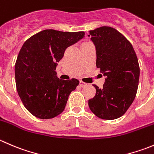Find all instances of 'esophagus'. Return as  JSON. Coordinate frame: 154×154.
Here are the masks:
<instances>
[{
  "instance_id": "obj_1",
  "label": "esophagus",
  "mask_w": 154,
  "mask_h": 154,
  "mask_svg": "<svg viewBox=\"0 0 154 154\" xmlns=\"http://www.w3.org/2000/svg\"><path fill=\"white\" fill-rule=\"evenodd\" d=\"M79 85H80V87H84L86 86V83H84V82H83L82 80H80V83H79Z\"/></svg>"
}]
</instances>
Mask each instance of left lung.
<instances>
[{
	"label": "left lung",
	"instance_id": "8db88e82",
	"mask_svg": "<svg viewBox=\"0 0 154 154\" xmlns=\"http://www.w3.org/2000/svg\"><path fill=\"white\" fill-rule=\"evenodd\" d=\"M88 36L95 45L96 66L106 77L103 88L94 85L96 94L88 106L100 119H116L136 97L140 74L137 56L131 43L111 27L90 30Z\"/></svg>",
	"mask_w": 154,
	"mask_h": 154
}]
</instances>
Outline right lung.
<instances>
[{
	"instance_id": "obj_1",
	"label": "right lung",
	"mask_w": 154,
	"mask_h": 154,
	"mask_svg": "<svg viewBox=\"0 0 154 154\" xmlns=\"http://www.w3.org/2000/svg\"><path fill=\"white\" fill-rule=\"evenodd\" d=\"M84 35L83 31L45 29L24 43L15 65V83L23 104L32 116L53 119L65 109L79 80H61L55 70L66 48Z\"/></svg>"
}]
</instances>
